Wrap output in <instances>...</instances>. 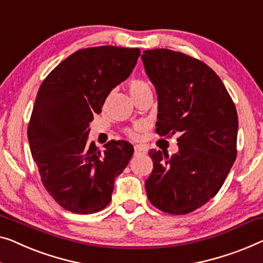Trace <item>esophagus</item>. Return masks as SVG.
<instances>
[{
  "label": "esophagus",
  "instance_id": "obj_1",
  "mask_svg": "<svg viewBox=\"0 0 263 263\" xmlns=\"http://www.w3.org/2000/svg\"><path fill=\"white\" fill-rule=\"evenodd\" d=\"M146 152V148L142 145H136L135 146V155H140V154H145Z\"/></svg>",
  "mask_w": 263,
  "mask_h": 263
}]
</instances>
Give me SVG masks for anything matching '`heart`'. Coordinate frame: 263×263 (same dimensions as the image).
Returning a JSON list of instances; mask_svg holds the SVG:
<instances>
[{
	"mask_svg": "<svg viewBox=\"0 0 263 263\" xmlns=\"http://www.w3.org/2000/svg\"><path fill=\"white\" fill-rule=\"evenodd\" d=\"M128 88H130V93L131 96H137V94L151 91L150 85L147 84L146 81H144L142 79H135L130 82L128 85ZM128 136L130 137H136V132L135 131H128Z\"/></svg>",
	"mask_w": 263,
	"mask_h": 263,
	"instance_id": "b5f03b06",
	"label": "heart"
}]
</instances>
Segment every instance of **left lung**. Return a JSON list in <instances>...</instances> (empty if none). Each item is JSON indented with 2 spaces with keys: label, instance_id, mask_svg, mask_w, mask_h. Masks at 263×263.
<instances>
[{
  "label": "left lung",
  "instance_id": "left-lung-1",
  "mask_svg": "<svg viewBox=\"0 0 263 263\" xmlns=\"http://www.w3.org/2000/svg\"><path fill=\"white\" fill-rule=\"evenodd\" d=\"M142 60L158 99L157 133L181 135L176 154L148 152L147 198L164 213H191L218 193L232 169L236 108L219 77L197 59L160 48L145 50Z\"/></svg>",
  "mask_w": 263,
  "mask_h": 263
}]
</instances>
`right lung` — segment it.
Returning a JSON list of instances; mask_svg holds the SVG:
<instances>
[{
  "instance_id": "1",
  "label": "right lung",
  "mask_w": 263,
  "mask_h": 263,
  "mask_svg": "<svg viewBox=\"0 0 263 263\" xmlns=\"http://www.w3.org/2000/svg\"><path fill=\"white\" fill-rule=\"evenodd\" d=\"M139 55V48L115 46L77 50L39 88L28 125L30 152L46 190L72 213L104 209L115 179L133 155L124 140H111L101 152L88 143V127L112 89L130 77Z\"/></svg>"
}]
</instances>
